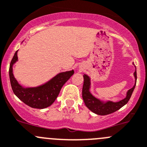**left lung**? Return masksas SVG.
<instances>
[{
    "label": "left lung",
    "mask_w": 147,
    "mask_h": 147,
    "mask_svg": "<svg viewBox=\"0 0 147 147\" xmlns=\"http://www.w3.org/2000/svg\"><path fill=\"white\" fill-rule=\"evenodd\" d=\"M134 77H135V84L134 85L131 89L127 92L126 97L123 100H120L118 102H113L111 100H107V101H103L97 98L94 96L90 92V78L86 74H84V85L83 89H82V97H83L84 104L89 110L94 113L100 115H106L110 114L114 112L117 111L119 109H121L123 106L127 104L128 100L131 98L132 93L135 88L136 84V68L134 74Z\"/></svg>",
    "instance_id": "1"
}]
</instances>
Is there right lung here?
I'll return each instance as SVG.
<instances>
[{
    "instance_id": "right-lung-1",
    "label": "right lung",
    "mask_w": 147,
    "mask_h": 147,
    "mask_svg": "<svg viewBox=\"0 0 147 147\" xmlns=\"http://www.w3.org/2000/svg\"><path fill=\"white\" fill-rule=\"evenodd\" d=\"M17 53L18 50L15 53L9 67L10 82L13 93L19 100L32 108L44 109L49 107L56 100L62 86L74 74V71L59 73L40 86L25 87L17 82L13 73V65L18 61Z\"/></svg>"
}]
</instances>
